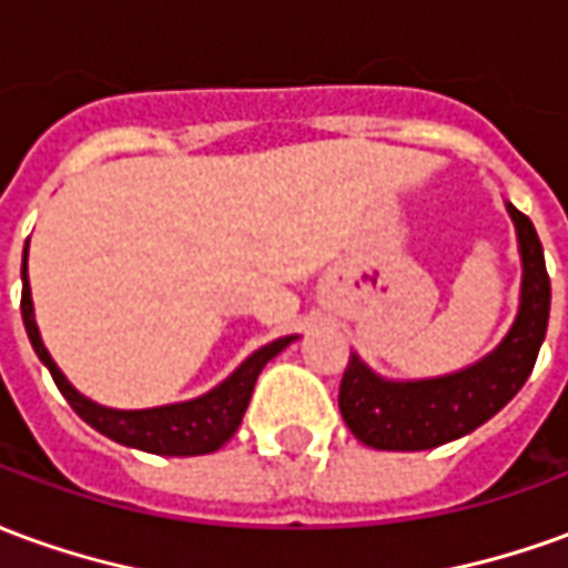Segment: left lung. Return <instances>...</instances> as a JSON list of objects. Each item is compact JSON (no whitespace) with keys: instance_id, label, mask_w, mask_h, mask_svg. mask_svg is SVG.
Segmentation results:
<instances>
[{"instance_id":"obj_1","label":"left lung","mask_w":568,"mask_h":568,"mask_svg":"<svg viewBox=\"0 0 568 568\" xmlns=\"http://www.w3.org/2000/svg\"><path fill=\"white\" fill-rule=\"evenodd\" d=\"M505 206L524 261L520 307L514 325L489 356L456 374L428 381H386L362 358L349 356L337 405L349 432L362 444L374 450L440 447L496 417L529 381L548 332L550 280L532 222L511 203Z\"/></svg>"}]
</instances>
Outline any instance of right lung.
<instances>
[{"instance_id":"obj_1","label":"right lung","mask_w":568,"mask_h":568,"mask_svg":"<svg viewBox=\"0 0 568 568\" xmlns=\"http://www.w3.org/2000/svg\"><path fill=\"white\" fill-rule=\"evenodd\" d=\"M27 246H30V240H27ZM27 246H23V267H20V280H23L20 316H23V325H27V334H30L32 349H36V356L42 358L44 368L51 371L57 389L63 393V398L72 405V410L88 426L97 428L100 435L118 440L124 447L158 453V456H203V453H215L222 444L234 438V432L243 423V414H246L248 398H252V389H255L261 368L295 341V337H280L273 344L261 346L227 381H222L215 389L200 395V398H191V402L145 407V410H115V407L97 405L91 398H84L63 377V371L57 368L51 353L44 349L42 334H39V325H36V313H32Z\"/></svg>"}]
</instances>
